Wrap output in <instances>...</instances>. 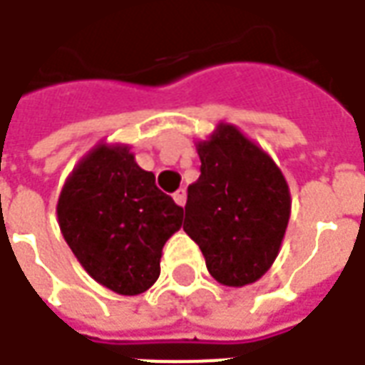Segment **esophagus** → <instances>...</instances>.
<instances>
[{
  "mask_svg": "<svg viewBox=\"0 0 365 365\" xmlns=\"http://www.w3.org/2000/svg\"><path fill=\"white\" fill-rule=\"evenodd\" d=\"M173 199H175V202H177L178 207H185V202H187V192L180 188V190H177V192L173 195Z\"/></svg>",
  "mask_w": 365,
  "mask_h": 365,
  "instance_id": "1",
  "label": "esophagus"
}]
</instances>
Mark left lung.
<instances>
[{"instance_id":"obj_1","label":"left lung","mask_w":365,"mask_h":365,"mask_svg":"<svg viewBox=\"0 0 365 365\" xmlns=\"http://www.w3.org/2000/svg\"><path fill=\"white\" fill-rule=\"evenodd\" d=\"M200 177L188 187L185 233L229 287L261 279L279 253L291 197L279 166L233 124L197 144Z\"/></svg>"}]
</instances>
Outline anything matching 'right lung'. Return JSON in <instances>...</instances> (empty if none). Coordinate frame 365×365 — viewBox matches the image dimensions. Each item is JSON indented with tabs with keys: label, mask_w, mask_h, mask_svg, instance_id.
<instances>
[{
	"label": "right lung",
	"mask_w": 365,
	"mask_h": 365,
	"mask_svg": "<svg viewBox=\"0 0 365 365\" xmlns=\"http://www.w3.org/2000/svg\"><path fill=\"white\" fill-rule=\"evenodd\" d=\"M182 207L128 146L98 144L78 163L58 199L66 243L92 279L120 295H138L160 275L165 243L182 225Z\"/></svg>",
	"instance_id": "add662e5"
}]
</instances>
